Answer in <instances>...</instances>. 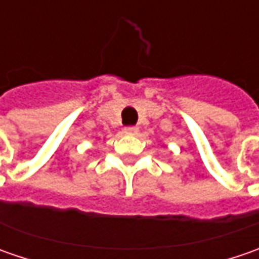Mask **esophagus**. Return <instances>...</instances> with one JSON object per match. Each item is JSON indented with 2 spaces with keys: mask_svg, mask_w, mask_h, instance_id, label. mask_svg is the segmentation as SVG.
<instances>
[{
  "mask_svg": "<svg viewBox=\"0 0 259 259\" xmlns=\"http://www.w3.org/2000/svg\"><path fill=\"white\" fill-rule=\"evenodd\" d=\"M124 133L125 134H130V135L137 134V133H138V126H134V125H131V126H125Z\"/></svg>",
  "mask_w": 259,
  "mask_h": 259,
  "instance_id": "obj_1",
  "label": "esophagus"
}]
</instances>
